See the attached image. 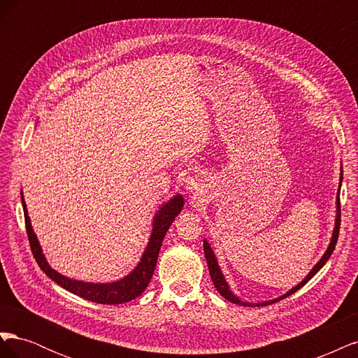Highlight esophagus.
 Wrapping results in <instances>:
<instances>
[{
  "instance_id": "obj_1",
  "label": "esophagus",
  "mask_w": 358,
  "mask_h": 358,
  "mask_svg": "<svg viewBox=\"0 0 358 358\" xmlns=\"http://www.w3.org/2000/svg\"><path fill=\"white\" fill-rule=\"evenodd\" d=\"M188 189L192 192V194H196V196H199V194H201L203 192V179H201V176H192V178H189L188 179Z\"/></svg>"
}]
</instances>
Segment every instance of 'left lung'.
I'll return each mask as SVG.
<instances>
[{
    "instance_id": "8db88e82",
    "label": "left lung",
    "mask_w": 358,
    "mask_h": 358,
    "mask_svg": "<svg viewBox=\"0 0 358 358\" xmlns=\"http://www.w3.org/2000/svg\"><path fill=\"white\" fill-rule=\"evenodd\" d=\"M341 182H342V178H341ZM339 229H341V200H339V194H338V213H336V227H334V231H333V237H331V242H330V245H329V248H327V251H326V254L322 255V258L320 259V262L315 264V267H313L312 270H310V273L305 278V280H301V282L297 285V287H294L292 289H289L287 294H284L282 297H279V299H276V300H272V301H266V303H259V305H257V306H266V305H270V303H275V301H279V300H282V299H285V297H288V296H291V294H294V292L297 291V289H300L303 285L305 284H308V280L315 275L318 270L327 263V259L330 258V255L333 254V251H334V248H336V243H338V237H339ZM203 246H204V255H206V262H208V266H209V273H210V278H212V282H213V285H215V288H216V291L220 292V294L224 297V299H227L229 301H231V303H241V305H243V306H252V305H249V303H245V301H241L239 299H237L233 292L230 291V288H229V285H227V282H225V279H224V276H222V273H221V270H220V266H218V263H216V258H215V254H213V251H212V248L209 246V243L204 241V243H203Z\"/></svg>"
}]
</instances>
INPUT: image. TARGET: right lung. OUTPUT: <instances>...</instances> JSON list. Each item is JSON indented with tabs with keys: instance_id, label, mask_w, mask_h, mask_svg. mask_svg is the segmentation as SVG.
Masks as SVG:
<instances>
[{
	"instance_id": "add662e5",
	"label": "right lung",
	"mask_w": 358,
	"mask_h": 358,
	"mask_svg": "<svg viewBox=\"0 0 358 358\" xmlns=\"http://www.w3.org/2000/svg\"><path fill=\"white\" fill-rule=\"evenodd\" d=\"M20 199H22V206H24L25 229H27V234H28L29 246H31L32 255H34L40 268L52 280H55L58 285L73 292V294L90 300V301H94V303H101V305H119V303H127L129 300H134L136 297H138L146 289V287L149 285L150 279H152V275H154L161 243H162V241H164V236H166L167 230L170 229L171 222L175 221V218L180 213V210L183 208V199L180 196H175L158 210L155 220H154L152 236H150L149 243L146 246V251L142 255V259H140L138 266L127 278L117 280V282H112V284H90V282H80V280L69 279L66 276L59 275L58 272H55L53 268H50L45 255L41 254V248L38 245L37 237L31 229V222H29V216L27 213L24 196H20Z\"/></svg>"
}]
</instances>
